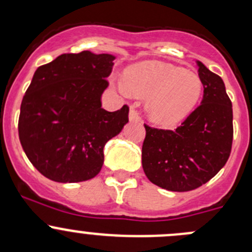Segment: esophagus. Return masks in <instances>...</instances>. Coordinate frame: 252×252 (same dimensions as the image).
<instances>
[{"label":"esophagus","mask_w":252,"mask_h":252,"mask_svg":"<svg viewBox=\"0 0 252 252\" xmlns=\"http://www.w3.org/2000/svg\"><path fill=\"white\" fill-rule=\"evenodd\" d=\"M129 121L140 122V116H139L138 112L134 110V107H130V111H129Z\"/></svg>","instance_id":"esophagus-1"}]
</instances>
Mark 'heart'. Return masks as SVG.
<instances>
[{"label": "heart", "instance_id": "heart-1", "mask_svg": "<svg viewBox=\"0 0 252 252\" xmlns=\"http://www.w3.org/2000/svg\"><path fill=\"white\" fill-rule=\"evenodd\" d=\"M123 89L139 97H149L150 119L158 126H172L192 113L204 85L196 73L169 63L146 61L126 70Z\"/></svg>", "mask_w": 252, "mask_h": 252}]
</instances>
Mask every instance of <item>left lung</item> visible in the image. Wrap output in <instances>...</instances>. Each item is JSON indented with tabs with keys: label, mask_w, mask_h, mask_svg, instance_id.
<instances>
[{
	"label": "left lung",
	"mask_w": 252,
	"mask_h": 252,
	"mask_svg": "<svg viewBox=\"0 0 252 252\" xmlns=\"http://www.w3.org/2000/svg\"><path fill=\"white\" fill-rule=\"evenodd\" d=\"M204 98L175 130L145 124L141 162L151 183L169 191H190L212 179L229 158L233 108L224 83L196 61Z\"/></svg>",
	"instance_id": "1"
}]
</instances>
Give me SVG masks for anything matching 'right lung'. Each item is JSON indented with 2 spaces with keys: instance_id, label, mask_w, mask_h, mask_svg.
<instances>
[{
  "instance_id": "right-lung-1",
  "label": "right lung",
  "mask_w": 252,
  "mask_h": 252,
  "mask_svg": "<svg viewBox=\"0 0 252 252\" xmlns=\"http://www.w3.org/2000/svg\"><path fill=\"white\" fill-rule=\"evenodd\" d=\"M113 55L64 53L37 68L20 105L19 140L32 166L57 183L100 173L103 147L128 123V106L108 112L101 96Z\"/></svg>"
}]
</instances>
